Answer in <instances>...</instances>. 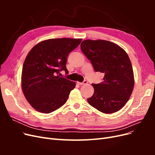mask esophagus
Masks as SVG:
<instances>
[{"label":"esophagus","mask_w":155,"mask_h":155,"mask_svg":"<svg viewBox=\"0 0 155 155\" xmlns=\"http://www.w3.org/2000/svg\"><path fill=\"white\" fill-rule=\"evenodd\" d=\"M87 83H88L87 81L85 80L83 82H81V83H80V82H77V84H78V85H85V84H87Z\"/></svg>","instance_id":"34e87169"}]
</instances>
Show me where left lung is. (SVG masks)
<instances>
[{"mask_svg":"<svg viewBox=\"0 0 155 155\" xmlns=\"http://www.w3.org/2000/svg\"><path fill=\"white\" fill-rule=\"evenodd\" d=\"M81 50L95 71L105 74L104 81L92 84L94 92L88 103L105 114L120 110L129 100L134 85L127 54L120 46L105 40L83 41Z\"/></svg>","mask_w":155,"mask_h":155,"instance_id":"obj_1","label":"left lung"}]
</instances>
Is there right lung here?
Segmentation results:
<instances>
[{"instance_id":"obj_1","label":"right lung","mask_w":155,"mask_h":155,"mask_svg":"<svg viewBox=\"0 0 155 155\" xmlns=\"http://www.w3.org/2000/svg\"><path fill=\"white\" fill-rule=\"evenodd\" d=\"M81 39H50L31 48L23 64L21 87L31 106L42 113L48 114L67 102L76 83L59 77L66 67L70 52L78 47Z\"/></svg>"}]
</instances>
